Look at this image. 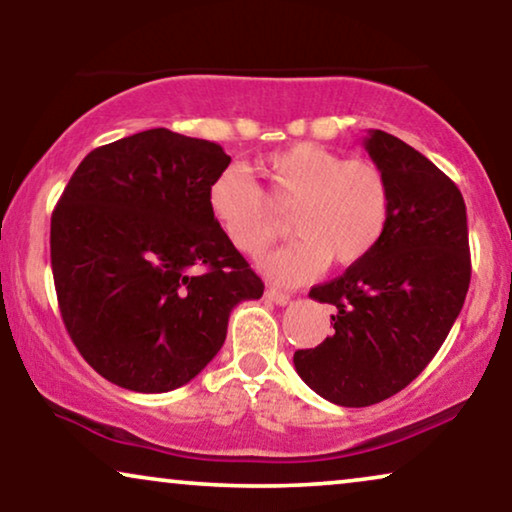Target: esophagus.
Wrapping results in <instances>:
<instances>
[{
  "label": "esophagus",
  "instance_id": "esophagus-1",
  "mask_svg": "<svg viewBox=\"0 0 512 512\" xmlns=\"http://www.w3.org/2000/svg\"><path fill=\"white\" fill-rule=\"evenodd\" d=\"M265 298L268 300H272V303H277V305H289L291 303V296L289 293H284V291H279V289H265Z\"/></svg>",
  "mask_w": 512,
  "mask_h": 512
}]
</instances>
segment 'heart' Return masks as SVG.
Listing matches in <instances>:
<instances>
[{
	"label": "heart",
	"instance_id": "heart-1",
	"mask_svg": "<svg viewBox=\"0 0 512 512\" xmlns=\"http://www.w3.org/2000/svg\"><path fill=\"white\" fill-rule=\"evenodd\" d=\"M270 198L293 207L298 237L265 258L263 268L284 284L314 277L331 261L347 268L380 244L391 212L387 174L373 160L300 142L263 158ZM209 214L244 256H261L279 233L268 195L242 165H228L207 188Z\"/></svg>",
	"mask_w": 512,
	"mask_h": 512
}]
</instances>
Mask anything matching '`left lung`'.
Here are the masks:
<instances>
[{
  "mask_svg": "<svg viewBox=\"0 0 512 512\" xmlns=\"http://www.w3.org/2000/svg\"><path fill=\"white\" fill-rule=\"evenodd\" d=\"M363 146L389 179L387 230L363 261L312 286L310 298L333 305V331L293 354L307 387L345 408H366L408 387L445 342L471 284L457 184L389 132L370 130Z\"/></svg>",
  "mask_w": 512,
  "mask_h": 512,
  "instance_id": "obj_1",
  "label": "left lung"
}]
</instances>
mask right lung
<instances>
[{"label": "right lung", "instance_id": "1", "mask_svg": "<svg viewBox=\"0 0 512 512\" xmlns=\"http://www.w3.org/2000/svg\"><path fill=\"white\" fill-rule=\"evenodd\" d=\"M230 156L153 128L97 146L51 216L62 321L104 380L139 394L191 382L219 352L228 317L263 282L209 214Z\"/></svg>", "mask_w": 512, "mask_h": 512}]
</instances>
